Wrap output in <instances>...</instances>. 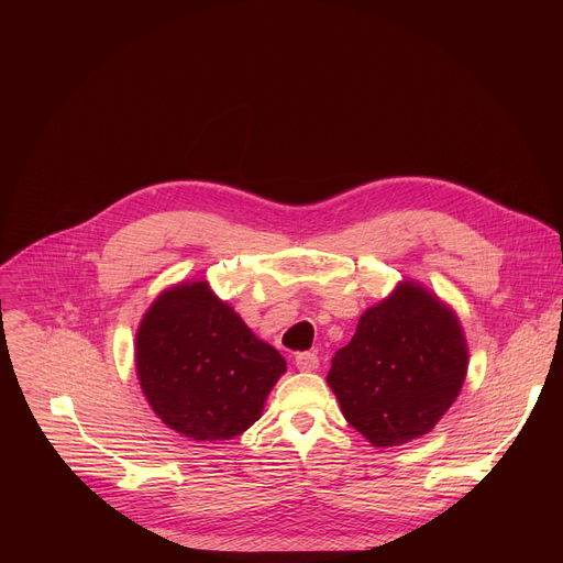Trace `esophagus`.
I'll list each match as a JSON object with an SVG mask.
<instances>
[{
    "label": "esophagus",
    "mask_w": 563,
    "mask_h": 563,
    "mask_svg": "<svg viewBox=\"0 0 563 563\" xmlns=\"http://www.w3.org/2000/svg\"><path fill=\"white\" fill-rule=\"evenodd\" d=\"M296 367L302 372H313L318 367L316 352H298L296 354Z\"/></svg>",
    "instance_id": "1"
}]
</instances>
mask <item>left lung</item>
I'll list each match as a JSON object with an SVG mask.
<instances>
[{"label":"left lung","mask_w":563,"mask_h":563,"mask_svg":"<svg viewBox=\"0 0 563 563\" xmlns=\"http://www.w3.org/2000/svg\"><path fill=\"white\" fill-rule=\"evenodd\" d=\"M467 372L456 316L412 283L367 309L332 358L328 383L343 417L372 445L430 432L454 404Z\"/></svg>","instance_id":"1"}]
</instances>
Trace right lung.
Returning <instances> with one entry per match:
<instances>
[{
	"label": "right lung",
	"instance_id": "1",
	"mask_svg": "<svg viewBox=\"0 0 563 563\" xmlns=\"http://www.w3.org/2000/svg\"><path fill=\"white\" fill-rule=\"evenodd\" d=\"M135 367L153 412L196 439H233L252 428L285 372V358L258 341L207 283L178 285L144 313Z\"/></svg>",
	"mask_w": 563,
	"mask_h": 563
}]
</instances>
